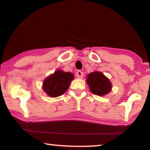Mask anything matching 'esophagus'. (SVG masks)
Listing matches in <instances>:
<instances>
[{
    "label": "esophagus",
    "mask_w": 150,
    "mask_h": 150,
    "mask_svg": "<svg viewBox=\"0 0 150 150\" xmlns=\"http://www.w3.org/2000/svg\"><path fill=\"white\" fill-rule=\"evenodd\" d=\"M76 77L79 78V79H83V72L81 71H78L76 73Z\"/></svg>",
    "instance_id": "obj_1"
}]
</instances>
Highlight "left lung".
Here are the masks:
<instances>
[{
	"label": "left lung",
	"instance_id": "8db88e82",
	"mask_svg": "<svg viewBox=\"0 0 150 150\" xmlns=\"http://www.w3.org/2000/svg\"><path fill=\"white\" fill-rule=\"evenodd\" d=\"M87 82L89 90L92 93L99 96H103L110 93L112 89V84L103 73L95 71L87 76Z\"/></svg>",
	"mask_w": 150,
	"mask_h": 150
}]
</instances>
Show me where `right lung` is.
Returning <instances> with one entry per match:
<instances>
[{"instance_id":"1","label":"right lung","mask_w":150,"mask_h":150,"mask_svg":"<svg viewBox=\"0 0 150 150\" xmlns=\"http://www.w3.org/2000/svg\"><path fill=\"white\" fill-rule=\"evenodd\" d=\"M74 78L72 73L59 69L44 79L42 89L50 97H59L68 89Z\"/></svg>"}]
</instances>
